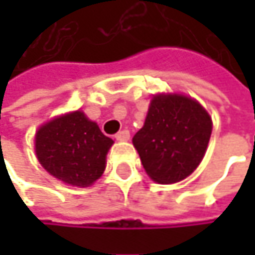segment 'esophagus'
Returning <instances> with one entry per match:
<instances>
[{
	"mask_svg": "<svg viewBox=\"0 0 255 255\" xmlns=\"http://www.w3.org/2000/svg\"><path fill=\"white\" fill-rule=\"evenodd\" d=\"M115 138L117 140H121V141H126L129 138V131L128 129H121L117 135H115Z\"/></svg>",
	"mask_w": 255,
	"mask_h": 255,
	"instance_id": "34e87169",
	"label": "esophagus"
}]
</instances>
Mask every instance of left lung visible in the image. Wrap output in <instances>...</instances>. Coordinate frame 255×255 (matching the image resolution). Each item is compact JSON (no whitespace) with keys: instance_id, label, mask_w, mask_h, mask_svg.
<instances>
[{"instance_id":"obj_1","label":"left lung","mask_w":255,"mask_h":255,"mask_svg":"<svg viewBox=\"0 0 255 255\" xmlns=\"http://www.w3.org/2000/svg\"><path fill=\"white\" fill-rule=\"evenodd\" d=\"M211 129V118L198 102L177 94L155 96L132 144L149 177L168 184L186 178L199 165Z\"/></svg>"}]
</instances>
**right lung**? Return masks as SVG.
Segmentation results:
<instances>
[{"label":"right lung","mask_w":255,"mask_h":255,"mask_svg":"<svg viewBox=\"0 0 255 255\" xmlns=\"http://www.w3.org/2000/svg\"><path fill=\"white\" fill-rule=\"evenodd\" d=\"M112 143L96 123L77 111L39 128L35 152L39 164L51 176L85 187L103 174L106 153Z\"/></svg>","instance_id":"add662e5"}]
</instances>
